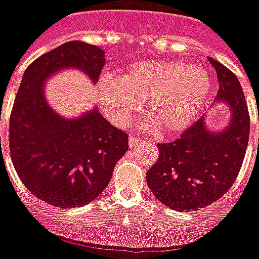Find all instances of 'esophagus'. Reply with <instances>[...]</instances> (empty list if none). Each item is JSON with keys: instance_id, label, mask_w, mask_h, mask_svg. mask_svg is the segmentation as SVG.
Returning <instances> with one entry per match:
<instances>
[{"instance_id": "34e87169", "label": "esophagus", "mask_w": 259, "mask_h": 259, "mask_svg": "<svg viewBox=\"0 0 259 259\" xmlns=\"http://www.w3.org/2000/svg\"><path fill=\"white\" fill-rule=\"evenodd\" d=\"M128 142H130V146L134 148V146H137L138 143H141L142 141H141L139 138L135 137V135H130V138H128Z\"/></svg>"}]
</instances>
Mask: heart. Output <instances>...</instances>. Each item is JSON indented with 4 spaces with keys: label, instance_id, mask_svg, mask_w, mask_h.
Wrapping results in <instances>:
<instances>
[{
    "label": "heart",
    "instance_id": "heart-1",
    "mask_svg": "<svg viewBox=\"0 0 259 259\" xmlns=\"http://www.w3.org/2000/svg\"><path fill=\"white\" fill-rule=\"evenodd\" d=\"M212 85L203 66L181 60L138 62L98 82V99L109 118L124 125L146 102V114L160 134H177L193 122Z\"/></svg>",
    "mask_w": 259,
    "mask_h": 259
}]
</instances>
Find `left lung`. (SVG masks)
Listing matches in <instances>:
<instances>
[{
	"mask_svg": "<svg viewBox=\"0 0 259 259\" xmlns=\"http://www.w3.org/2000/svg\"><path fill=\"white\" fill-rule=\"evenodd\" d=\"M218 77L217 102L232 111L228 127L221 132L205 128V117L172 142L158 143V158L146 174L153 194L175 211L204 208L222 197L239 175L244 160L250 114L237 77L212 58Z\"/></svg>",
	"mask_w": 259,
	"mask_h": 259,
	"instance_id": "1",
	"label": "left lung"
}]
</instances>
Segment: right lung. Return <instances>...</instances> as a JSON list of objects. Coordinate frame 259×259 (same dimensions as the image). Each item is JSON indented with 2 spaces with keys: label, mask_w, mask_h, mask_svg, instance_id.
Masks as SVG:
<instances>
[{
  "label": "right lung",
  "mask_w": 259,
  "mask_h": 259,
  "mask_svg": "<svg viewBox=\"0 0 259 259\" xmlns=\"http://www.w3.org/2000/svg\"><path fill=\"white\" fill-rule=\"evenodd\" d=\"M105 52L69 41L26 69L9 118V149L19 178L31 193L55 207L75 208L105 190L114 165L128 150V135L98 109L65 118L45 101L44 82L67 67L82 70L96 82Z\"/></svg>",
  "instance_id": "add662e5"
}]
</instances>
